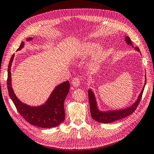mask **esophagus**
Here are the masks:
<instances>
[{
	"label": "esophagus",
	"mask_w": 154,
	"mask_h": 154,
	"mask_svg": "<svg viewBox=\"0 0 154 154\" xmlns=\"http://www.w3.org/2000/svg\"><path fill=\"white\" fill-rule=\"evenodd\" d=\"M72 84L75 87H78L80 85V83H81V79L79 77H75L73 78V79L72 80Z\"/></svg>",
	"instance_id": "obj_1"
}]
</instances>
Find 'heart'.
<instances>
[{
    "instance_id": "b5f03b06",
    "label": "heart",
    "mask_w": 154,
    "mask_h": 154,
    "mask_svg": "<svg viewBox=\"0 0 154 154\" xmlns=\"http://www.w3.org/2000/svg\"><path fill=\"white\" fill-rule=\"evenodd\" d=\"M96 44L92 42H84L80 45L79 48L77 49V55L79 57H85L89 53H91L96 48ZM106 53V48L104 46L97 47L95 50L93 56H92V65H96L102 58L104 57Z\"/></svg>"
}]
</instances>
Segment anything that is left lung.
Listing matches in <instances>:
<instances>
[{
    "mask_svg": "<svg viewBox=\"0 0 154 154\" xmlns=\"http://www.w3.org/2000/svg\"><path fill=\"white\" fill-rule=\"evenodd\" d=\"M125 42L128 45H131L133 46L132 42H131V39L128 36H127L125 38ZM135 50L140 52L139 49L136 47L135 48ZM141 53V52H140ZM145 77H146V75H145ZM145 78V82L144 83V85L143 87V89L141 91L140 94L137 97V100L136 102L131 105L129 107H127L124 109H119V110H110L107 111H102L100 110L98 107H97V104L96 102V98L95 96L94 91L89 89L88 90V96H89V107H90V112L91 116L94 121L99 122H102V123H110V122H112L116 121H119L120 119H122L127 117L128 116L132 114L133 112H135V109L137 107L139 102L141 101L142 95H143V92L144 90V88L145 85V83H146V77Z\"/></svg>",
    "mask_w": 154,
    "mask_h": 154,
    "instance_id": "left-lung-1",
    "label": "left lung"
}]
</instances>
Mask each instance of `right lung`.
<instances>
[{
  "instance_id": "obj_1",
  "label": "right lung",
  "mask_w": 154,
  "mask_h": 154,
  "mask_svg": "<svg viewBox=\"0 0 154 154\" xmlns=\"http://www.w3.org/2000/svg\"><path fill=\"white\" fill-rule=\"evenodd\" d=\"M32 39V38H28L26 40L29 41ZM23 46L24 42H22L17 50H21ZM14 57L15 54H13L8 66L7 88L11 99L19 113L31 125L41 128H52L62 123L65 119L64 102L69 91V81L56 86L48 99L44 104L38 106H31L24 104L17 98L12 88L11 68Z\"/></svg>"
}]
</instances>
